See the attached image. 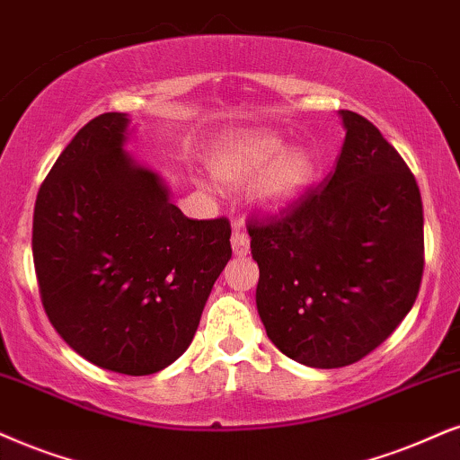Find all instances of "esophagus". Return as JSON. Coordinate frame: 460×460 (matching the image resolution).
<instances>
[{
    "mask_svg": "<svg viewBox=\"0 0 460 460\" xmlns=\"http://www.w3.org/2000/svg\"><path fill=\"white\" fill-rule=\"evenodd\" d=\"M231 248H234V254H237V257H243L250 250V237L246 234V229L240 225H235L234 235H231Z\"/></svg>",
    "mask_w": 460,
    "mask_h": 460,
    "instance_id": "34e87169",
    "label": "esophagus"
}]
</instances>
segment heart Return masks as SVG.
<instances>
[{
    "label": "heart",
    "mask_w": 460,
    "mask_h": 460,
    "mask_svg": "<svg viewBox=\"0 0 460 460\" xmlns=\"http://www.w3.org/2000/svg\"><path fill=\"white\" fill-rule=\"evenodd\" d=\"M214 173L229 187H242L259 175L252 187L254 203L267 212H280L312 187L316 161L310 150L287 148L282 137L257 133L225 148L214 161Z\"/></svg>",
    "instance_id": "1"
}]
</instances>
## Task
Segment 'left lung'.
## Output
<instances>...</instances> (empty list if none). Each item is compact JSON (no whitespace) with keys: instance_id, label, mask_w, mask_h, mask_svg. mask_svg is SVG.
Returning a JSON list of instances; mask_svg holds the SVG:
<instances>
[{"instance_id":"left-lung-1","label":"left lung","mask_w":460,"mask_h":460,"mask_svg":"<svg viewBox=\"0 0 460 460\" xmlns=\"http://www.w3.org/2000/svg\"><path fill=\"white\" fill-rule=\"evenodd\" d=\"M340 116L346 139L327 184L248 225L267 337L316 369L376 350L414 305L424 267L414 173L367 119Z\"/></svg>"}]
</instances>
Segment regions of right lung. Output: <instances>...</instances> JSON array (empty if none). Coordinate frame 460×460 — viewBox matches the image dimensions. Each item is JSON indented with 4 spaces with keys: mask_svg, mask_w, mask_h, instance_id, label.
Returning <instances> with one entry per match:
<instances>
[{
    "mask_svg": "<svg viewBox=\"0 0 460 460\" xmlns=\"http://www.w3.org/2000/svg\"><path fill=\"white\" fill-rule=\"evenodd\" d=\"M129 116L89 120L40 187L33 263L49 321L97 367L165 369L193 341L231 259L226 218L193 220L125 150Z\"/></svg>",
    "mask_w": 460,
    "mask_h": 460,
    "instance_id": "add662e5",
    "label": "right lung"
}]
</instances>
